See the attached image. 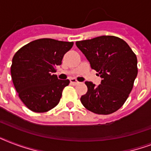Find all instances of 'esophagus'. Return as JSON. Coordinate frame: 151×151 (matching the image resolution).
Instances as JSON below:
<instances>
[{
	"instance_id": "1",
	"label": "esophagus",
	"mask_w": 151,
	"mask_h": 151,
	"mask_svg": "<svg viewBox=\"0 0 151 151\" xmlns=\"http://www.w3.org/2000/svg\"><path fill=\"white\" fill-rule=\"evenodd\" d=\"M70 83L72 84V85H78V81L77 80H76L75 78H71L70 79Z\"/></svg>"
}]
</instances>
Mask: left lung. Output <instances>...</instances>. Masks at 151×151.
Listing matches in <instances>:
<instances>
[{
	"label": "left lung",
	"mask_w": 151,
	"mask_h": 151,
	"mask_svg": "<svg viewBox=\"0 0 151 151\" xmlns=\"http://www.w3.org/2000/svg\"><path fill=\"white\" fill-rule=\"evenodd\" d=\"M103 80L101 85L85 81L88 91L81 97L87 110L97 114H110L122 107L136 79L137 58L128 44L115 36H100L76 42Z\"/></svg>",
	"instance_id": "8db88e82"
}]
</instances>
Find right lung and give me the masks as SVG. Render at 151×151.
I'll return each instance as SVG.
<instances>
[{
  "label": "right lung",
  "instance_id": "right-lung-1",
  "mask_svg": "<svg viewBox=\"0 0 151 151\" xmlns=\"http://www.w3.org/2000/svg\"><path fill=\"white\" fill-rule=\"evenodd\" d=\"M73 42L41 38L16 52L11 66L12 82L19 97L28 109L47 112L56 106L70 81L59 80L55 73Z\"/></svg>",
  "mask_w": 151,
  "mask_h": 151
}]
</instances>
